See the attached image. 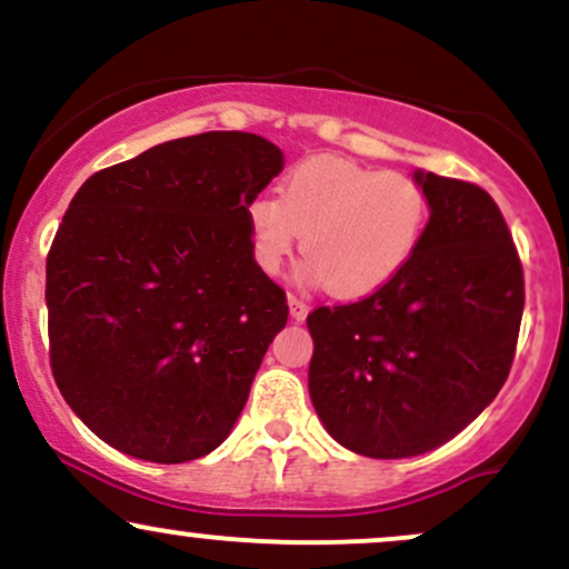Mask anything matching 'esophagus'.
I'll list each match as a JSON object with an SVG mask.
<instances>
[{
    "instance_id": "34e87169",
    "label": "esophagus",
    "mask_w": 569,
    "mask_h": 569,
    "mask_svg": "<svg viewBox=\"0 0 569 569\" xmlns=\"http://www.w3.org/2000/svg\"><path fill=\"white\" fill-rule=\"evenodd\" d=\"M289 312H291V321L293 323H302L305 318H307V305L302 302V299L289 297Z\"/></svg>"
}]
</instances>
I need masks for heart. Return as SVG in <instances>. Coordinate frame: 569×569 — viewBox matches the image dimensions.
I'll return each mask as SVG.
<instances>
[{
	"label": "heart",
	"mask_w": 569,
	"mask_h": 569,
	"mask_svg": "<svg viewBox=\"0 0 569 569\" xmlns=\"http://www.w3.org/2000/svg\"><path fill=\"white\" fill-rule=\"evenodd\" d=\"M428 194L407 173L375 171L321 158L291 168L278 200H248L253 259L278 276L302 234L305 283H323L339 299H361L407 270L428 230Z\"/></svg>",
	"instance_id": "obj_1"
}]
</instances>
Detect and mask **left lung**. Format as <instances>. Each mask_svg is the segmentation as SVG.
I'll return each instance as SVG.
<instances>
[{
    "mask_svg": "<svg viewBox=\"0 0 569 569\" xmlns=\"http://www.w3.org/2000/svg\"><path fill=\"white\" fill-rule=\"evenodd\" d=\"M428 194L426 238L393 283L307 316V388L345 449L377 460L455 439L511 371L525 276L500 208L481 187L411 173Z\"/></svg>",
    "mask_w": 569,
    "mask_h": 569,
    "instance_id": "left-lung-1",
    "label": "left lung"
}]
</instances>
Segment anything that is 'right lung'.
I'll return each instance as SVG.
<instances>
[{
	"mask_svg": "<svg viewBox=\"0 0 569 569\" xmlns=\"http://www.w3.org/2000/svg\"><path fill=\"white\" fill-rule=\"evenodd\" d=\"M280 171L272 141L211 130L77 189L48 253L50 363L109 447L171 466L230 436L289 318L246 221Z\"/></svg>",
	"mask_w": 569,
	"mask_h": 569,
	"instance_id": "obj_1",
	"label": "right lung"
}]
</instances>
